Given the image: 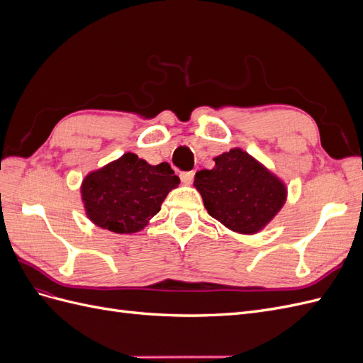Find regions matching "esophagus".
I'll return each mask as SVG.
<instances>
[{"mask_svg":"<svg viewBox=\"0 0 363 363\" xmlns=\"http://www.w3.org/2000/svg\"><path fill=\"white\" fill-rule=\"evenodd\" d=\"M194 171H186V172H180V180L184 183V184H191L192 180H194Z\"/></svg>","mask_w":363,"mask_h":363,"instance_id":"esophagus-1","label":"esophagus"}]
</instances>
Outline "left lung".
I'll list each match as a JSON object with an SVG mask.
<instances>
[{
    "label": "left lung",
    "mask_w": 363,
    "mask_h": 363,
    "mask_svg": "<svg viewBox=\"0 0 363 363\" xmlns=\"http://www.w3.org/2000/svg\"><path fill=\"white\" fill-rule=\"evenodd\" d=\"M213 160L215 167L199 171L194 180L208 215L232 232L259 233L286 203V184L242 148Z\"/></svg>",
    "instance_id": "8db88e82"
}]
</instances>
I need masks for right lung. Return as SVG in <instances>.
<instances>
[{
    "label": "right lung",
    "instance_id": "obj_1",
    "mask_svg": "<svg viewBox=\"0 0 363 363\" xmlns=\"http://www.w3.org/2000/svg\"><path fill=\"white\" fill-rule=\"evenodd\" d=\"M179 183L169 163L150 164L135 152H125L87 174L80 192L86 216L95 225L128 235L150 223Z\"/></svg>",
    "mask_w": 363,
    "mask_h": 363
}]
</instances>
